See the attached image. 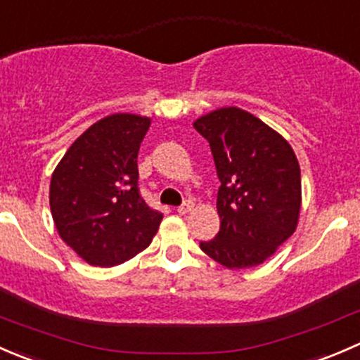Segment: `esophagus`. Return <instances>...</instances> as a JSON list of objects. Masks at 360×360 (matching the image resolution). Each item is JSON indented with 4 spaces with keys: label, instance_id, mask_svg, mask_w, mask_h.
Returning <instances> with one entry per match:
<instances>
[{
    "label": "esophagus",
    "instance_id": "esophagus-1",
    "mask_svg": "<svg viewBox=\"0 0 360 360\" xmlns=\"http://www.w3.org/2000/svg\"><path fill=\"white\" fill-rule=\"evenodd\" d=\"M191 207H193V205H191V202H184L183 205L177 207V212H179V214H188L191 210Z\"/></svg>",
    "mask_w": 360,
    "mask_h": 360
}]
</instances>
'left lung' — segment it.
Wrapping results in <instances>:
<instances>
[{"label":"left lung","instance_id":"1","mask_svg":"<svg viewBox=\"0 0 360 360\" xmlns=\"http://www.w3.org/2000/svg\"><path fill=\"white\" fill-rule=\"evenodd\" d=\"M209 141L219 177V233L200 249L230 270L257 266L294 233L301 209L300 163L288 141L240 108L193 123Z\"/></svg>","mask_w":360,"mask_h":360}]
</instances>
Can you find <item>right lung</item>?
<instances>
[{"mask_svg":"<svg viewBox=\"0 0 360 360\" xmlns=\"http://www.w3.org/2000/svg\"><path fill=\"white\" fill-rule=\"evenodd\" d=\"M151 118L115 112L66 151L50 181V210L60 238L94 266H115L153 240L162 214L141 197L137 153Z\"/></svg>","mask_w":360,"mask_h":360,"instance_id":"add662e5","label":"right lung"}]
</instances>
